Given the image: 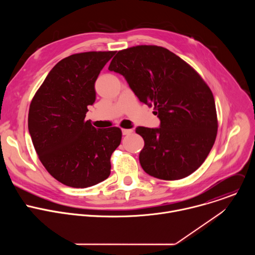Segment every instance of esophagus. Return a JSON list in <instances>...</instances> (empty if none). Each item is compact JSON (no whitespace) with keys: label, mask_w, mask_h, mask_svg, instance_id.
<instances>
[{"label":"esophagus","mask_w":255,"mask_h":255,"mask_svg":"<svg viewBox=\"0 0 255 255\" xmlns=\"http://www.w3.org/2000/svg\"><path fill=\"white\" fill-rule=\"evenodd\" d=\"M133 132L132 129H122V134L123 135H130Z\"/></svg>","instance_id":"34e87169"}]
</instances>
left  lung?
Masks as SVG:
<instances>
[{
    "label": "left lung",
    "instance_id": "obj_1",
    "mask_svg": "<svg viewBox=\"0 0 255 255\" xmlns=\"http://www.w3.org/2000/svg\"><path fill=\"white\" fill-rule=\"evenodd\" d=\"M109 70L120 74L140 102L154 106L158 128L137 127L144 140L143 170L165 180L197 170L211 151L218 129L207 84L179 56L155 45L130 47L114 56Z\"/></svg>",
    "mask_w": 255,
    "mask_h": 255
}]
</instances>
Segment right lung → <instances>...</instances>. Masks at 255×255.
<instances>
[{"instance_id":"right-lung-1","label":"right lung","mask_w":255,"mask_h":255,"mask_svg":"<svg viewBox=\"0 0 255 255\" xmlns=\"http://www.w3.org/2000/svg\"><path fill=\"white\" fill-rule=\"evenodd\" d=\"M116 51H91L61 59L49 71L29 108L28 129L40 161L59 183L88 188L108 178L120 145L117 127L85 121L96 101L95 83Z\"/></svg>"}]
</instances>
